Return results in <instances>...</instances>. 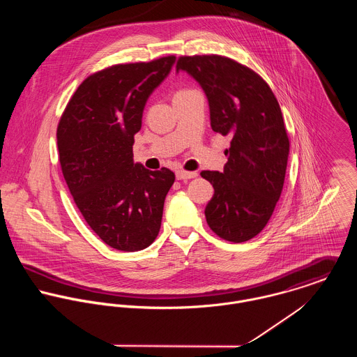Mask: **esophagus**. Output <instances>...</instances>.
<instances>
[{
  "label": "esophagus",
  "instance_id": "obj_1",
  "mask_svg": "<svg viewBox=\"0 0 357 357\" xmlns=\"http://www.w3.org/2000/svg\"><path fill=\"white\" fill-rule=\"evenodd\" d=\"M198 174L195 172H185V170H177L176 177L177 180H188V178H195Z\"/></svg>",
  "mask_w": 357,
  "mask_h": 357
}]
</instances>
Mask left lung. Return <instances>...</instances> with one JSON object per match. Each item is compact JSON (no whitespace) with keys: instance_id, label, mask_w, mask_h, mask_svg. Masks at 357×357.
<instances>
[{"instance_id":"1","label":"left lung","mask_w":357,"mask_h":357,"mask_svg":"<svg viewBox=\"0 0 357 357\" xmlns=\"http://www.w3.org/2000/svg\"><path fill=\"white\" fill-rule=\"evenodd\" d=\"M176 70L202 86L211 129L231 136L224 172L201 173L214 188L206 221L228 242L250 241L269 221L284 184L290 142L279 102L255 71L225 56H181Z\"/></svg>"}]
</instances>
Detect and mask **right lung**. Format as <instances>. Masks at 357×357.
I'll return each instance as SVG.
<instances>
[{
    "label": "right lung",
    "instance_id": "right-lung-1",
    "mask_svg": "<svg viewBox=\"0 0 357 357\" xmlns=\"http://www.w3.org/2000/svg\"><path fill=\"white\" fill-rule=\"evenodd\" d=\"M174 61L172 54L89 75L57 125L59 160L74 202L102 242L121 252L153 243L176 178L166 167L151 172L133 162L144 105Z\"/></svg>",
    "mask_w": 357,
    "mask_h": 357
}]
</instances>
